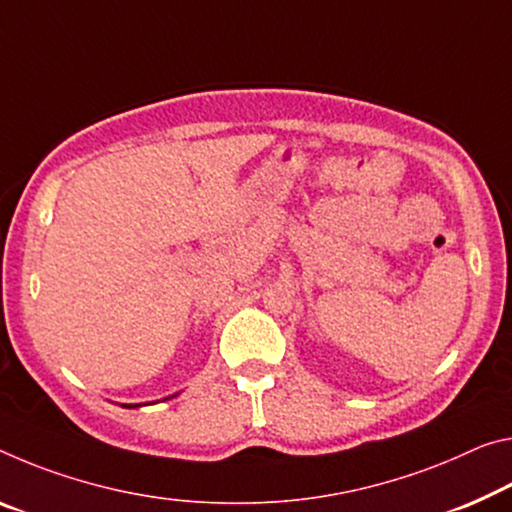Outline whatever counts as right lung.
<instances>
[{"mask_svg":"<svg viewBox=\"0 0 512 512\" xmlns=\"http://www.w3.org/2000/svg\"><path fill=\"white\" fill-rule=\"evenodd\" d=\"M177 396V394H173ZM173 396H168V399H173ZM123 408H141V403H123Z\"/></svg>","mask_w":512,"mask_h":512,"instance_id":"obj_1","label":"right lung"}]
</instances>
